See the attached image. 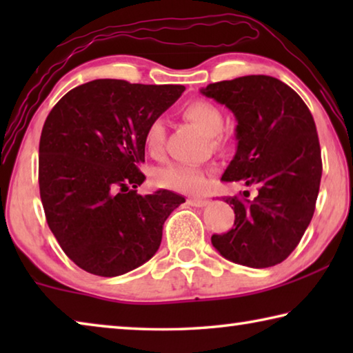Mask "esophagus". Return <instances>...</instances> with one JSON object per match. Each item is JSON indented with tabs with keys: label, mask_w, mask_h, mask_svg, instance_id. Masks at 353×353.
Listing matches in <instances>:
<instances>
[{
	"label": "esophagus",
	"mask_w": 353,
	"mask_h": 353,
	"mask_svg": "<svg viewBox=\"0 0 353 353\" xmlns=\"http://www.w3.org/2000/svg\"><path fill=\"white\" fill-rule=\"evenodd\" d=\"M187 204L191 207H204L208 204V201L201 199V198H190V199H187Z\"/></svg>",
	"instance_id": "esophagus-1"
}]
</instances>
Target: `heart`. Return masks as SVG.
I'll use <instances>...</instances> for the list:
<instances>
[{"label": "heart", "instance_id": "1", "mask_svg": "<svg viewBox=\"0 0 353 353\" xmlns=\"http://www.w3.org/2000/svg\"><path fill=\"white\" fill-rule=\"evenodd\" d=\"M183 117L196 124L205 135L218 137L223 130L224 118L219 107L207 99H194L185 105ZM143 146L152 159H160L165 151V126L162 119H152L143 132ZM154 182L159 187L182 191V193H198L207 183V171L196 165H170L155 171Z\"/></svg>", "mask_w": 353, "mask_h": 353}]
</instances>
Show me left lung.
Returning a JSON list of instances; mask_svg holds the SVG:
<instances>
[{
	"instance_id": "left-lung-1",
	"label": "left lung",
	"mask_w": 353,
	"mask_h": 353,
	"mask_svg": "<svg viewBox=\"0 0 353 353\" xmlns=\"http://www.w3.org/2000/svg\"><path fill=\"white\" fill-rule=\"evenodd\" d=\"M202 93L234 112L236 152L221 181L256 187L254 199L225 196L234 229L212 236L227 260L249 268L282 263L313 218L322 176L321 146L312 112L285 82L252 74L214 82Z\"/></svg>"
}]
</instances>
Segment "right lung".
Wrapping results in <instances>:
<instances>
[{"label":"right lung","instance_id":"add662e5","mask_svg":"<svg viewBox=\"0 0 353 353\" xmlns=\"http://www.w3.org/2000/svg\"><path fill=\"white\" fill-rule=\"evenodd\" d=\"M183 85L97 79L70 90L41 129L39 185L46 223L83 271L115 277L157 252L170 213L185 198L168 190L141 196L143 132Z\"/></svg>","mask_w":353,"mask_h":353}]
</instances>
